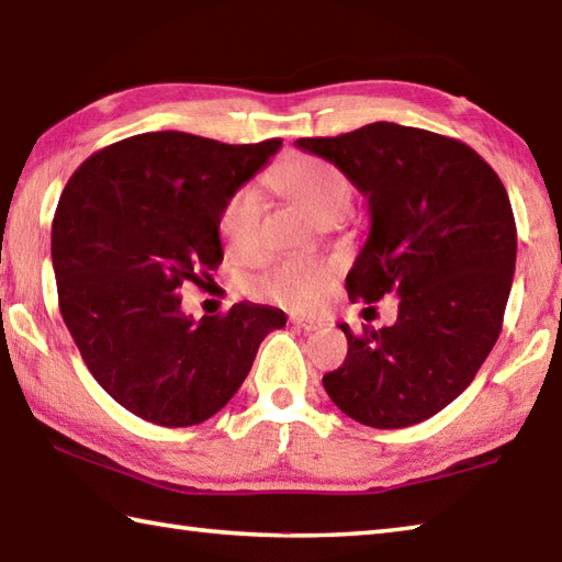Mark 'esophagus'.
Instances as JSON below:
<instances>
[{"label": "esophagus", "instance_id": "34e87169", "mask_svg": "<svg viewBox=\"0 0 562 562\" xmlns=\"http://www.w3.org/2000/svg\"><path fill=\"white\" fill-rule=\"evenodd\" d=\"M292 324L296 328H302V331H318V328L326 326L324 318H316V316H292Z\"/></svg>", "mask_w": 562, "mask_h": 562}]
</instances>
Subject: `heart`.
Instances as JSON below:
<instances>
[{"label": "heart", "instance_id": "b5f03b06", "mask_svg": "<svg viewBox=\"0 0 562 562\" xmlns=\"http://www.w3.org/2000/svg\"><path fill=\"white\" fill-rule=\"evenodd\" d=\"M268 182L284 200L312 218L314 224L326 226L344 218L353 206V184L331 162L312 156H296L278 165ZM260 194L252 187H244L228 196L224 204L218 231L226 246L238 256H250L260 240ZM334 280V266L322 260H282L272 266L256 282V290L266 300L290 306V310H314L324 300L328 284Z\"/></svg>", "mask_w": 562, "mask_h": 562}]
</instances>
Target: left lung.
Here are the masks:
<instances>
[{
    "instance_id": "1",
    "label": "left lung",
    "mask_w": 562,
    "mask_h": 562,
    "mask_svg": "<svg viewBox=\"0 0 562 562\" xmlns=\"http://www.w3.org/2000/svg\"><path fill=\"white\" fill-rule=\"evenodd\" d=\"M296 148L334 162L368 200L350 300L400 296L392 326L356 336L340 324L348 356L324 390L372 428L431 419L477 375L502 331L516 268L507 190L465 143L390 121L300 138Z\"/></svg>"
}]
</instances>
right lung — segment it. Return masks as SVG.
I'll list each match as a JSON object with an SVG mask.
<instances>
[{
  "mask_svg": "<svg viewBox=\"0 0 562 562\" xmlns=\"http://www.w3.org/2000/svg\"><path fill=\"white\" fill-rule=\"evenodd\" d=\"M280 146L150 131L94 153L65 184L50 231L63 322L94 380L140 419L206 422L288 324L246 302L194 322L178 294L222 266L224 204Z\"/></svg>",
  "mask_w": 562,
  "mask_h": 562,
  "instance_id": "1",
  "label": "right lung"
}]
</instances>
